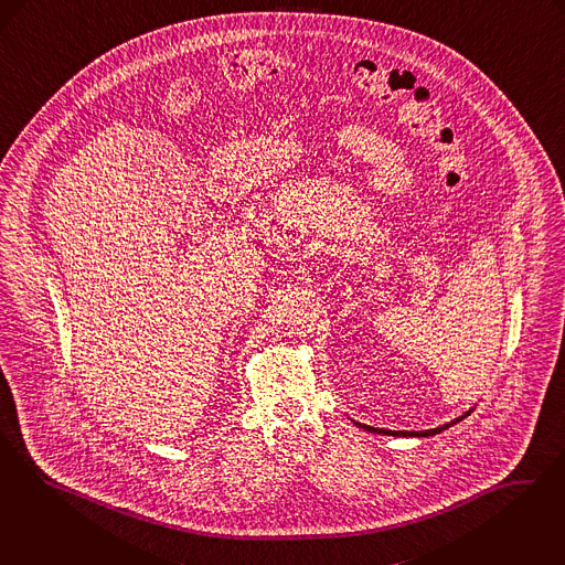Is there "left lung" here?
Here are the masks:
<instances>
[{
  "label": "left lung",
  "instance_id": "obj_1",
  "mask_svg": "<svg viewBox=\"0 0 565 565\" xmlns=\"http://www.w3.org/2000/svg\"><path fill=\"white\" fill-rule=\"evenodd\" d=\"M465 416H469V412L467 414H462L460 418H456V420H451L448 425H444V427H437V429L430 430H384V429H374V427H367V425H362V423H355L360 429L370 430V433H384V435H399V437H429V435H437V433H441L444 429H448L451 425H456V423H460Z\"/></svg>",
  "mask_w": 565,
  "mask_h": 565
}]
</instances>
